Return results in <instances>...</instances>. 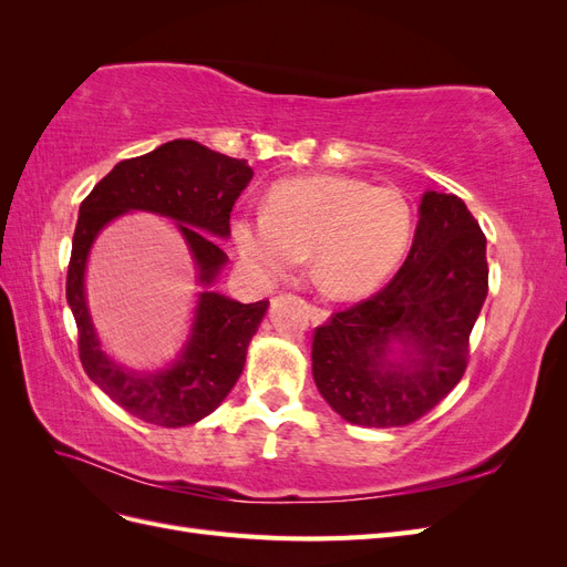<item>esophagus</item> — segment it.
<instances>
[{
  "mask_svg": "<svg viewBox=\"0 0 567 567\" xmlns=\"http://www.w3.org/2000/svg\"><path fill=\"white\" fill-rule=\"evenodd\" d=\"M307 312H310V319L315 321V323H323L326 319H329V310H326V307H321V305H307Z\"/></svg>",
  "mask_w": 567,
  "mask_h": 567,
  "instance_id": "esophagus-1",
  "label": "esophagus"
}]
</instances>
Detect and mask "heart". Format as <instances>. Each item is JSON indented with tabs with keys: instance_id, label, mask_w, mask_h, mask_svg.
<instances>
[{
	"instance_id": "obj_1",
	"label": "heart",
	"mask_w": 567,
	"mask_h": 567,
	"mask_svg": "<svg viewBox=\"0 0 567 567\" xmlns=\"http://www.w3.org/2000/svg\"><path fill=\"white\" fill-rule=\"evenodd\" d=\"M238 257L257 281L293 277L312 255L315 281L336 298H359L398 269L414 236V208L398 186L346 175L286 179L260 215L231 227Z\"/></svg>"
}]
</instances>
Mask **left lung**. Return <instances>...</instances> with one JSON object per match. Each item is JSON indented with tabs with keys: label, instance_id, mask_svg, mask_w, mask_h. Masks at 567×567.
I'll use <instances>...</instances> for the list:
<instances>
[{
	"label": "left lung",
	"instance_id": "1",
	"mask_svg": "<svg viewBox=\"0 0 567 567\" xmlns=\"http://www.w3.org/2000/svg\"><path fill=\"white\" fill-rule=\"evenodd\" d=\"M487 279V238L466 203L427 192L414 244L390 284L315 329L312 373L321 398L364 427L425 416L468 367ZM392 339L405 346L404 363L384 359Z\"/></svg>",
	"mask_w": 567,
	"mask_h": 567
}]
</instances>
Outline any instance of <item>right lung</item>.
Listing matches in <instances>:
<instances>
[{
  "mask_svg": "<svg viewBox=\"0 0 567 567\" xmlns=\"http://www.w3.org/2000/svg\"><path fill=\"white\" fill-rule=\"evenodd\" d=\"M250 179L252 169L246 161L192 140H175L146 156L117 163L80 203L65 277V298L78 323L80 362L90 379L136 419L179 427L215 411L244 371L248 342L267 312V300L244 305L205 290L179 362L156 375H136L101 352L90 321L82 279L94 238L127 210L173 217L192 248L200 281L213 284L227 262L217 238L229 236L231 208Z\"/></svg>",
  "mask_w": 567,
  "mask_h": 567,
  "instance_id": "right-lung-1",
  "label": "right lung"
}]
</instances>
